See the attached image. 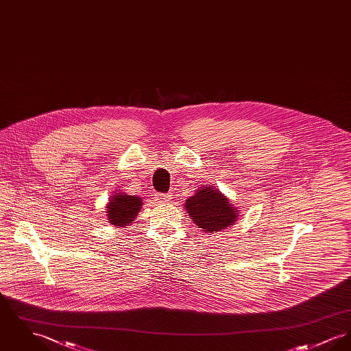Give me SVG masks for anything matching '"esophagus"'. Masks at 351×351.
<instances>
[{
  "label": "esophagus",
  "mask_w": 351,
  "mask_h": 351,
  "mask_svg": "<svg viewBox=\"0 0 351 351\" xmlns=\"http://www.w3.org/2000/svg\"><path fill=\"white\" fill-rule=\"evenodd\" d=\"M170 198H171V194H170V193H169V194H161V193L154 194V199H156L157 202H167V201H170Z\"/></svg>",
  "instance_id": "esophagus-1"
}]
</instances>
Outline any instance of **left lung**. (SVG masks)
I'll return each instance as SVG.
<instances>
[{"label":"left lung","instance_id":"obj_1","mask_svg":"<svg viewBox=\"0 0 351 351\" xmlns=\"http://www.w3.org/2000/svg\"><path fill=\"white\" fill-rule=\"evenodd\" d=\"M185 209L193 222L205 233L225 230L238 218V210L230 204V199L206 184L187 198Z\"/></svg>","mask_w":351,"mask_h":351}]
</instances>
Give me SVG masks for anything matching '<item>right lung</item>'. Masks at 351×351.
<instances>
[{"label":"right lung","mask_w":351,"mask_h":351,"mask_svg":"<svg viewBox=\"0 0 351 351\" xmlns=\"http://www.w3.org/2000/svg\"><path fill=\"white\" fill-rule=\"evenodd\" d=\"M142 206V198L137 195H129L125 193H114L106 206V215L109 223L125 228L129 226L137 217Z\"/></svg>","instance_id":"add662e5"}]
</instances>
